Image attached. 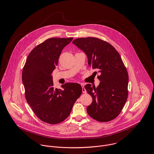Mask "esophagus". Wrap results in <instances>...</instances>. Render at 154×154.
Segmentation results:
<instances>
[{"mask_svg":"<svg viewBox=\"0 0 154 154\" xmlns=\"http://www.w3.org/2000/svg\"><path fill=\"white\" fill-rule=\"evenodd\" d=\"M81 87H82V92H83V93H86L87 91H86L85 88V87H84V84H81Z\"/></svg>","mask_w":154,"mask_h":154,"instance_id":"obj_1","label":"esophagus"}]
</instances>
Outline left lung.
<instances>
[{
  "instance_id": "obj_1",
  "label": "left lung",
  "mask_w": 154,
  "mask_h": 154,
  "mask_svg": "<svg viewBox=\"0 0 154 154\" xmlns=\"http://www.w3.org/2000/svg\"><path fill=\"white\" fill-rule=\"evenodd\" d=\"M72 43L85 53L89 66L100 73L98 76L100 82L97 88L90 84L85 86L92 98L87 108L88 114L101 122L114 119L128 96V73L119 53L110 43L98 38H76Z\"/></svg>"
}]
</instances>
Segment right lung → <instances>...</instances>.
<instances>
[{"mask_svg": "<svg viewBox=\"0 0 154 154\" xmlns=\"http://www.w3.org/2000/svg\"><path fill=\"white\" fill-rule=\"evenodd\" d=\"M73 38H51L29 54L22 70L25 95L35 114L43 122L59 123L69 116L82 90L80 84L66 83L54 88L51 73L63 48Z\"/></svg>", "mask_w": 154, "mask_h": 154, "instance_id": "right-lung-1", "label": "right lung"}]
</instances>
